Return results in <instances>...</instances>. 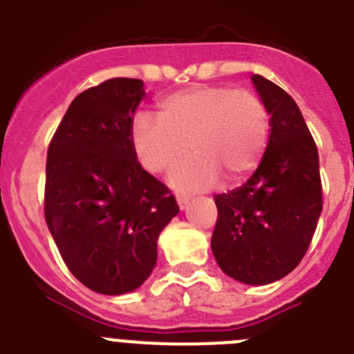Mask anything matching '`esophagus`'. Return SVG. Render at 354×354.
<instances>
[{
	"instance_id": "34e87169",
	"label": "esophagus",
	"mask_w": 354,
	"mask_h": 354,
	"mask_svg": "<svg viewBox=\"0 0 354 354\" xmlns=\"http://www.w3.org/2000/svg\"><path fill=\"white\" fill-rule=\"evenodd\" d=\"M177 204H179L180 209H186L187 204H189V198L187 196H177Z\"/></svg>"
}]
</instances>
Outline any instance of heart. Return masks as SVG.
Masks as SVG:
<instances>
[{
	"label": "heart",
	"mask_w": 354,
	"mask_h": 354,
	"mask_svg": "<svg viewBox=\"0 0 354 354\" xmlns=\"http://www.w3.org/2000/svg\"><path fill=\"white\" fill-rule=\"evenodd\" d=\"M270 109L261 95L227 84L195 86L165 97L159 115L138 111L131 120V147L145 170L171 174V184L195 192L214 184L220 170L241 180L262 161L270 143Z\"/></svg>",
	"instance_id": "b5f03b06"
}]
</instances>
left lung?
I'll use <instances>...</instances> for the list:
<instances>
[{"mask_svg":"<svg viewBox=\"0 0 354 354\" xmlns=\"http://www.w3.org/2000/svg\"><path fill=\"white\" fill-rule=\"evenodd\" d=\"M271 115L270 143L243 186L214 195L211 248L223 273L250 286L277 282L305 257L323 211L319 154L292 97L252 77Z\"/></svg>","mask_w":354,"mask_h":354,"instance_id":"obj_1","label":"left lung"}]
</instances>
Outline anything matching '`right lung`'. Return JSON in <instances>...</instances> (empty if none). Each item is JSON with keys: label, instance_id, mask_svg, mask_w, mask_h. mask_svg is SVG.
<instances>
[{"label": "right lung", "instance_id": "obj_1", "mask_svg": "<svg viewBox=\"0 0 354 354\" xmlns=\"http://www.w3.org/2000/svg\"><path fill=\"white\" fill-rule=\"evenodd\" d=\"M143 81L113 77L72 101L53 134L44 214L68 271L101 294L138 289L158 261V237L179 212L175 196L143 170L131 120Z\"/></svg>", "mask_w": 354, "mask_h": 354}]
</instances>
